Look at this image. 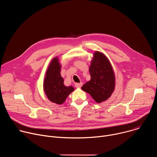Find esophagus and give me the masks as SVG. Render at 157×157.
Listing matches in <instances>:
<instances>
[{"label": "esophagus", "mask_w": 157, "mask_h": 157, "mask_svg": "<svg viewBox=\"0 0 157 157\" xmlns=\"http://www.w3.org/2000/svg\"><path fill=\"white\" fill-rule=\"evenodd\" d=\"M75 87H78V88H80L82 86V82H79V83H75Z\"/></svg>", "instance_id": "1"}]
</instances>
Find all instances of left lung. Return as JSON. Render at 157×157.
<instances>
[{"mask_svg":"<svg viewBox=\"0 0 157 157\" xmlns=\"http://www.w3.org/2000/svg\"><path fill=\"white\" fill-rule=\"evenodd\" d=\"M90 81L82 87L98 103L109 98L114 90L115 75L110 61L102 53L96 52L89 67Z\"/></svg>","mask_w":157,"mask_h":157,"instance_id":"1","label":"left lung"}]
</instances>
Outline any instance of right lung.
<instances>
[{
	"instance_id": "add662e5",
	"label": "right lung",
	"mask_w": 157,
	"mask_h": 157,
	"mask_svg": "<svg viewBox=\"0 0 157 157\" xmlns=\"http://www.w3.org/2000/svg\"><path fill=\"white\" fill-rule=\"evenodd\" d=\"M61 65L58 58H53L49 64L44 78L43 87L48 99L57 104H62L68 96L74 91L72 86H65L60 75Z\"/></svg>"
}]
</instances>
